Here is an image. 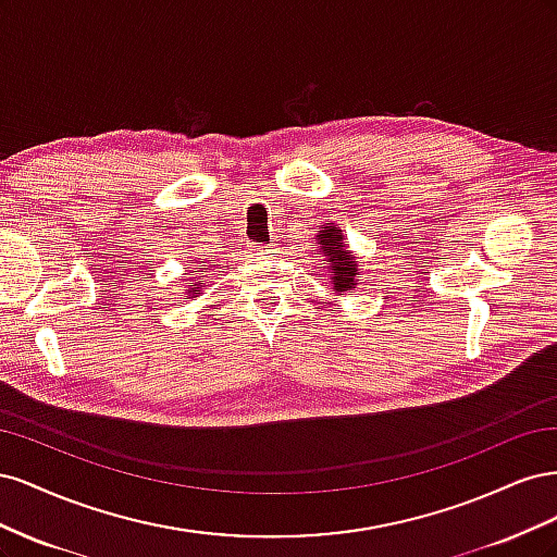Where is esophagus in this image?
<instances>
[{
	"mask_svg": "<svg viewBox=\"0 0 557 557\" xmlns=\"http://www.w3.org/2000/svg\"><path fill=\"white\" fill-rule=\"evenodd\" d=\"M248 252H250V256H274V252H278V248L276 246H258V244H252L248 248Z\"/></svg>",
	"mask_w": 557,
	"mask_h": 557,
	"instance_id": "34e87169",
	"label": "esophagus"
}]
</instances>
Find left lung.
Wrapping results in <instances>:
<instances>
[{
    "label": "left lung",
    "instance_id": "left-lung-1",
    "mask_svg": "<svg viewBox=\"0 0 557 557\" xmlns=\"http://www.w3.org/2000/svg\"><path fill=\"white\" fill-rule=\"evenodd\" d=\"M315 244H318L315 258H320V262H323L332 293L344 295V293H350L352 288H358L362 272H360L358 260L352 258V252L348 250V244L344 242V232L334 223L318 225Z\"/></svg>",
    "mask_w": 557,
    "mask_h": 557
}]
</instances>
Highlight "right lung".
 I'll return each instance as SVG.
<instances>
[{
	"instance_id": "obj_1",
	"label": "right lung",
	"mask_w": 557,
	"mask_h": 557,
	"mask_svg": "<svg viewBox=\"0 0 557 557\" xmlns=\"http://www.w3.org/2000/svg\"><path fill=\"white\" fill-rule=\"evenodd\" d=\"M201 269V267H199ZM201 288H205V285H199V281H195L188 290H185V295H183V299H193V297H199V293H201Z\"/></svg>"
}]
</instances>
